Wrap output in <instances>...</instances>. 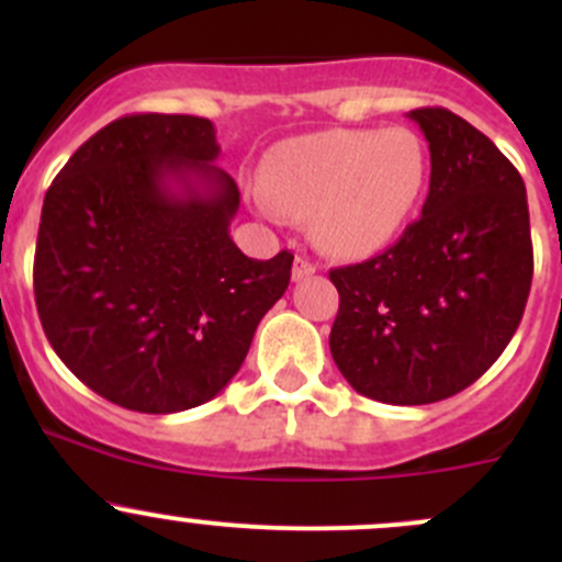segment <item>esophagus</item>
<instances>
[{"label":"esophagus","mask_w":562,"mask_h":562,"mask_svg":"<svg viewBox=\"0 0 562 562\" xmlns=\"http://www.w3.org/2000/svg\"><path fill=\"white\" fill-rule=\"evenodd\" d=\"M315 274V263L310 258H304V255H296V260H293V280L302 282L307 280V277Z\"/></svg>","instance_id":"esophagus-1"}]
</instances>
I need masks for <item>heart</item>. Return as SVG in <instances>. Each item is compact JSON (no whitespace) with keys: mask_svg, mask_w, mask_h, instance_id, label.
Returning a JSON list of instances; mask_svg holds the SVG:
<instances>
[{"mask_svg":"<svg viewBox=\"0 0 562 562\" xmlns=\"http://www.w3.org/2000/svg\"><path fill=\"white\" fill-rule=\"evenodd\" d=\"M427 171V149L413 130H323L277 144L255 198L269 212L310 217L317 249L356 260L405 231Z\"/></svg>","mask_w":562,"mask_h":562,"instance_id":"b5f03b06","label":"heart"}]
</instances>
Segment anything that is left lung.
<instances>
[{
	"label": "left lung",
	"instance_id": "1",
	"mask_svg": "<svg viewBox=\"0 0 562 562\" xmlns=\"http://www.w3.org/2000/svg\"><path fill=\"white\" fill-rule=\"evenodd\" d=\"M407 116L429 144V195L396 245L328 271L339 291L328 348L359 394L429 405L479 381L522 321L532 282L525 181L446 108Z\"/></svg>",
	"mask_w": 562,
	"mask_h": 562
}]
</instances>
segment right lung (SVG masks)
Masks as SVG:
<instances>
[{"label": "right lung", "instance_id": "right-lung-1", "mask_svg": "<svg viewBox=\"0 0 562 562\" xmlns=\"http://www.w3.org/2000/svg\"><path fill=\"white\" fill-rule=\"evenodd\" d=\"M217 155L209 119L133 113L94 133L45 192L43 331L78 381L127 411L217 396L291 282L288 249L255 260L231 239L239 187Z\"/></svg>", "mask_w": 562, "mask_h": 562}]
</instances>
